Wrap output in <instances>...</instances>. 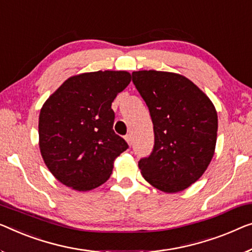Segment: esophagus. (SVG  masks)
Segmentation results:
<instances>
[{
    "mask_svg": "<svg viewBox=\"0 0 252 252\" xmlns=\"http://www.w3.org/2000/svg\"><path fill=\"white\" fill-rule=\"evenodd\" d=\"M125 138H126V140L127 144H129L130 146L132 145V137H131V134H126Z\"/></svg>",
    "mask_w": 252,
    "mask_h": 252,
    "instance_id": "esophagus-1",
    "label": "esophagus"
}]
</instances>
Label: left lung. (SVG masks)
<instances>
[{
    "instance_id": "left-lung-1",
    "label": "left lung",
    "mask_w": 252,
    "mask_h": 252,
    "mask_svg": "<svg viewBox=\"0 0 252 252\" xmlns=\"http://www.w3.org/2000/svg\"><path fill=\"white\" fill-rule=\"evenodd\" d=\"M147 104L154 147L138 162L142 176L168 193L187 189L204 174L215 150L219 120L213 103L192 81L176 73L132 72Z\"/></svg>"
}]
</instances>
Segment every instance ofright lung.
Wrapping results in <instances>:
<instances>
[{
  "label": "right lung",
  "instance_id": "obj_1",
  "mask_svg": "<svg viewBox=\"0 0 252 252\" xmlns=\"http://www.w3.org/2000/svg\"><path fill=\"white\" fill-rule=\"evenodd\" d=\"M131 81L126 71H97L71 77L43 105L39 148L60 182L78 191L103 185L114 159L129 145L113 130L112 103Z\"/></svg>",
  "mask_w": 252,
  "mask_h": 252
}]
</instances>
